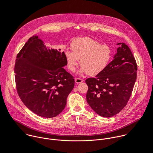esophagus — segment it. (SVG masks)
<instances>
[{"instance_id": "esophagus-1", "label": "esophagus", "mask_w": 153, "mask_h": 153, "mask_svg": "<svg viewBox=\"0 0 153 153\" xmlns=\"http://www.w3.org/2000/svg\"><path fill=\"white\" fill-rule=\"evenodd\" d=\"M75 82H76V84H79V83L82 82L84 81L83 79H81V78H76L75 79Z\"/></svg>"}]
</instances>
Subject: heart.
<instances>
[{
  "instance_id": "obj_1",
  "label": "heart",
  "mask_w": 153,
  "mask_h": 153,
  "mask_svg": "<svg viewBox=\"0 0 153 153\" xmlns=\"http://www.w3.org/2000/svg\"><path fill=\"white\" fill-rule=\"evenodd\" d=\"M72 51H65L68 68L74 72L80 60L81 73L94 76L103 71L112 57L111 48L90 38H79L71 44Z\"/></svg>"
}]
</instances>
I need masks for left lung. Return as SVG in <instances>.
Instances as JSON below:
<instances>
[{
    "label": "left lung",
    "instance_id": "left-lung-1",
    "mask_svg": "<svg viewBox=\"0 0 153 153\" xmlns=\"http://www.w3.org/2000/svg\"><path fill=\"white\" fill-rule=\"evenodd\" d=\"M117 45L120 47L105 69L85 80L87 102L103 117H112L126 106L137 77V64L130 48L124 43Z\"/></svg>",
    "mask_w": 153,
    "mask_h": 153
}]
</instances>
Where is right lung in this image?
<instances>
[{"label": "right lung", "mask_w": 153, "mask_h": 153, "mask_svg": "<svg viewBox=\"0 0 153 153\" xmlns=\"http://www.w3.org/2000/svg\"><path fill=\"white\" fill-rule=\"evenodd\" d=\"M65 53L47 47L33 36L17 54L15 79L20 98L26 107L44 118L60 114L75 85L74 76L63 68Z\"/></svg>", "instance_id": "right-lung-1"}]
</instances>
